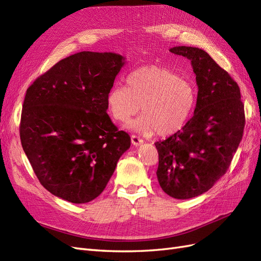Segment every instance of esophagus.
<instances>
[{
  "mask_svg": "<svg viewBox=\"0 0 261 261\" xmlns=\"http://www.w3.org/2000/svg\"><path fill=\"white\" fill-rule=\"evenodd\" d=\"M130 139H132V144H133L134 146H135V147H137V146H139V145H141V144L144 143L143 139L137 137V136H135V135H132V136H130Z\"/></svg>",
  "mask_w": 261,
  "mask_h": 261,
  "instance_id": "esophagus-1",
  "label": "esophagus"
}]
</instances>
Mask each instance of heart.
Segmentation results:
<instances>
[{
  "instance_id": "b5f03b06",
  "label": "heart",
  "mask_w": 261,
  "mask_h": 261,
  "mask_svg": "<svg viewBox=\"0 0 261 261\" xmlns=\"http://www.w3.org/2000/svg\"><path fill=\"white\" fill-rule=\"evenodd\" d=\"M196 103L195 86L173 70L143 66L126 77V87L113 86L107 97L110 114L125 123L141 114L127 127L144 135L169 136L184 127Z\"/></svg>"
}]
</instances>
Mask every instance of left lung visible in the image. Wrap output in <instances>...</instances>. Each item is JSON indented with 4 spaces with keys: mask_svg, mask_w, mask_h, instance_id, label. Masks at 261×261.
<instances>
[{
    "mask_svg": "<svg viewBox=\"0 0 261 261\" xmlns=\"http://www.w3.org/2000/svg\"><path fill=\"white\" fill-rule=\"evenodd\" d=\"M170 51L191 60L198 86L193 117L155 147L156 177L163 192L176 199L199 196L225 174L245 126L240 87L210 55L193 46Z\"/></svg>",
    "mask_w": 261,
    "mask_h": 261,
    "instance_id": "1",
    "label": "left lung"
}]
</instances>
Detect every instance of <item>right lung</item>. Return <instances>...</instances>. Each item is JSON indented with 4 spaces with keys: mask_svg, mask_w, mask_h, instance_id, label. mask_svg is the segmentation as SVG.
I'll return each instance as SVG.
<instances>
[{
    "mask_svg": "<svg viewBox=\"0 0 261 261\" xmlns=\"http://www.w3.org/2000/svg\"><path fill=\"white\" fill-rule=\"evenodd\" d=\"M125 58L83 51L63 59L27 89L19 126L41 185L73 203L103 192L130 137L108 115L107 97Z\"/></svg>",
    "mask_w": 261,
    "mask_h": 261,
    "instance_id": "obj_1",
    "label": "right lung"
}]
</instances>
